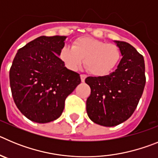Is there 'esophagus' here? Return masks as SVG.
Returning <instances> with one entry per match:
<instances>
[{
  "instance_id": "obj_1",
  "label": "esophagus",
  "mask_w": 158,
  "mask_h": 158,
  "mask_svg": "<svg viewBox=\"0 0 158 158\" xmlns=\"http://www.w3.org/2000/svg\"><path fill=\"white\" fill-rule=\"evenodd\" d=\"M87 77V76L85 74H81V80L82 82H85V78Z\"/></svg>"
}]
</instances>
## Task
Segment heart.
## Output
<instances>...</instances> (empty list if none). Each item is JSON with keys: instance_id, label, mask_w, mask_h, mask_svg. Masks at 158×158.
<instances>
[{"instance_id": "obj_1", "label": "heart", "mask_w": 158, "mask_h": 158, "mask_svg": "<svg viewBox=\"0 0 158 158\" xmlns=\"http://www.w3.org/2000/svg\"><path fill=\"white\" fill-rule=\"evenodd\" d=\"M121 58L120 49L115 44L92 37L78 38L72 47L65 46L60 51V58L69 69L77 70L84 62L89 72L97 77L109 74L116 68Z\"/></svg>"}]
</instances>
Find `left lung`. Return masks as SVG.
I'll list each match as a JSON object with an SVG mask.
<instances>
[{
  "mask_svg": "<svg viewBox=\"0 0 158 158\" xmlns=\"http://www.w3.org/2000/svg\"><path fill=\"white\" fill-rule=\"evenodd\" d=\"M114 42L123 56L117 69L109 75L85 79L91 89L87 114L93 122L104 127L117 126L131 116L146 85L143 56L128 43Z\"/></svg>",
  "mask_w": 158,
  "mask_h": 158,
  "instance_id": "1",
  "label": "left lung"
}]
</instances>
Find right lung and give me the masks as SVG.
I'll return each mask as SVG.
<instances>
[{
	"instance_id": "obj_1",
	"label": "right lung",
	"mask_w": 158,
	"mask_h": 158,
	"mask_svg": "<svg viewBox=\"0 0 158 158\" xmlns=\"http://www.w3.org/2000/svg\"><path fill=\"white\" fill-rule=\"evenodd\" d=\"M67 36H40L19 49L9 71L12 97L18 109L39 123L62 115L65 100L81 83L80 75L60 59Z\"/></svg>"
}]
</instances>
